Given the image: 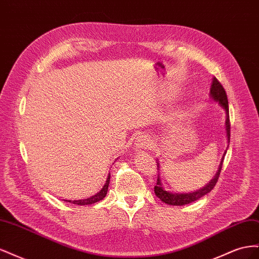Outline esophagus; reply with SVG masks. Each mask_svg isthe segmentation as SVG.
Returning a JSON list of instances; mask_svg holds the SVG:
<instances>
[{"label":"esophagus","instance_id":"obj_1","mask_svg":"<svg viewBox=\"0 0 259 259\" xmlns=\"http://www.w3.org/2000/svg\"><path fill=\"white\" fill-rule=\"evenodd\" d=\"M152 145V139L150 136L140 134L135 142V148L136 149H147L149 147H151Z\"/></svg>","mask_w":259,"mask_h":259}]
</instances>
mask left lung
Here are the masks:
<instances>
[{"mask_svg": "<svg viewBox=\"0 0 259 259\" xmlns=\"http://www.w3.org/2000/svg\"><path fill=\"white\" fill-rule=\"evenodd\" d=\"M209 95L211 97V99H214L215 101L221 105L226 111V133H227V140L228 143H230V120H229V107H228V98H227V94L225 89L223 88V85L219 83V81L216 79V77H213V81H211V85H210V93ZM228 148V147H227ZM227 150L225 151L224 155L226 154ZM223 162H224V156L221 161V164H219V167L216 171V175L214 176V178L210 180V182L205 186L203 187L202 189L197 190L191 193H173L166 191L163 188V185L161 183L160 179V174H158V179H156V185L154 186V193L156 197H158L162 202L166 203L168 205H175V206H180V205H186L189 204L191 202H194L199 200L200 198L204 197L205 194H207L209 191H211V189L215 187L217 180L219 178V174L222 171V167H223ZM158 167L159 163H158ZM158 168V169H159Z\"/></svg>", "mask_w": 259, "mask_h": 259, "instance_id": "8db88e82", "label": "left lung"}]
</instances>
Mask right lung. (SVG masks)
<instances>
[{
	"label": "right lung",
	"instance_id": "1",
	"mask_svg": "<svg viewBox=\"0 0 259 259\" xmlns=\"http://www.w3.org/2000/svg\"><path fill=\"white\" fill-rule=\"evenodd\" d=\"M109 183H110V174L108 175L107 180H106V184L103 187V189H101L99 192H97L95 195H92L91 198L88 199H84V200H66L67 202L70 203H73V204L76 205H89V204H94V203H96L100 200H103L106 195H107V191H108V187H109Z\"/></svg>",
	"mask_w": 259,
	"mask_h": 259
}]
</instances>
